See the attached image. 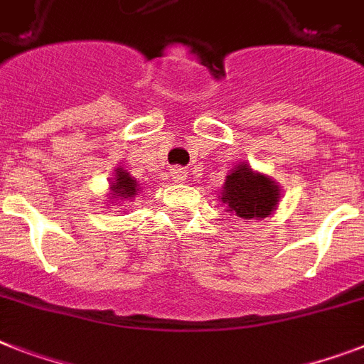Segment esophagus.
<instances>
[{"mask_svg": "<svg viewBox=\"0 0 364 364\" xmlns=\"http://www.w3.org/2000/svg\"><path fill=\"white\" fill-rule=\"evenodd\" d=\"M170 179L176 183H183L187 179V170L183 166H172L170 168Z\"/></svg>", "mask_w": 364, "mask_h": 364, "instance_id": "34e87169", "label": "esophagus"}]
</instances>
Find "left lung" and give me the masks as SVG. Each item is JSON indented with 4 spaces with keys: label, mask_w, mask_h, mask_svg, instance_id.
I'll list each match as a JSON object with an SVG mask.
<instances>
[{
    "label": "left lung",
    "mask_w": 364,
    "mask_h": 364,
    "mask_svg": "<svg viewBox=\"0 0 364 364\" xmlns=\"http://www.w3.org/2000/svg\"><path fill=\"white\" fill-rule=\"evenodd\" d=\"M223 202L237 217L265 218L279 202V187L269 177L254 173L247 164H239L224 183Z\"/></svg>",
    "instance_id": "8db88e82"
}]
</instances>
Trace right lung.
<instances>
[{"mask_svg":"<svg viewBox=\"0 0 364 364\" xmlns=\"http://www.w3.org/2000/svg\"><path fill=\"white\" fill-rule=\"evenodd\" d=\"M112 191H114L112 198H121V200L134 198L136 179H132L125 170H115V183H112Z\"/></svg>","mask_w":364,"mask_h":364,"instance_id":"obj_1","label":"right lung"}]
</instances>
